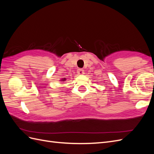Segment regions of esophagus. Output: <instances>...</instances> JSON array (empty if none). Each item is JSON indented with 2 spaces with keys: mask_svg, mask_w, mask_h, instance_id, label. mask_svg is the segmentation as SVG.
<instances>
[{
  "mask_svg": "<svg viewBox=\"0 0 154 154\" xmlns=\"http://www.w3.org/2000/svg\"><path fill=\"white\" fill-rule=\"evenodd\" d=\"M77 73L79 74V75H80V74H84V71H83V70L82 69H78Z\"/></svg>",
  "mask_w": 154,
  "mask_h": 154,
  "instance_id": "34e87169",
  "label": "esophagus"
}]
</instances>
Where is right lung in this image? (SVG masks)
<instances>
[{
    "instance_id": "obj_1",
    "label": "right lung",
    "mask_w": 154,
    "mask_h": 154,
    "mask_svg": "<svg viewBox=\"0 0 154 154\" xmlns=\"http://www.w3.org/2000/svg\"><path fill=\"white\" fill-rule=\"evenodd\" d=\"M65 80H66V79H65V78H63V79H62V81H65Z\"/></svg>"
}]
</instances>
